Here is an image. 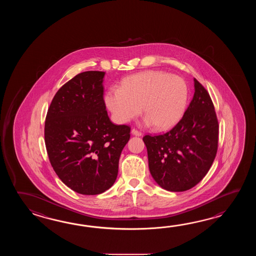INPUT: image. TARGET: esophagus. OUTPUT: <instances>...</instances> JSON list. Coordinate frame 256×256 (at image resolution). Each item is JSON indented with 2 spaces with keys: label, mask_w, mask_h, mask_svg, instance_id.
<instances>
[{
  "label": "esophagus",
  "mask_w": 256,
  "mask_h": 256,
  "mask_svg": "<svg viewBox=\"0 0 256 256\" xmlns=\"http://www.w3.org/2000/svg\"><path fill=\"white\" fill-rule=\"evenodd\" d=\"M132 134H134V136H142V132H140V130H136V129H132Z\"/></svg>",
  "instance_id": "34e87169"
}]
</instances>
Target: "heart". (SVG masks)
Here are the masks:
<instances>
[{
  "mask_svg": "<svg viewBox=\"0 0 256 256\" xmlns=\"http://www.w3.org/2000/svg\"><path fill=\"white\" fill-rule=\"evenodd\" d=\"M188 98L185 80L168 72L148 70L124 78L120 88H110L104 100L116 120L126 124L140 114L146 115L147 126L168 130L184 114Z\"/></svg>",
  "mask_w": 256,
  "mask_h": 256,
  "instance_id": "1",
  "label": "heart"
}]
</instances>
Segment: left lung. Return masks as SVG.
<instances>
[{
  "label": "left lung",
  "instance_id": "obj_1",
  "mask_svg": "<svg viewBox=\"0 0 256 256\" xmlns=\"http://www.w3.org/2000/svg\"><path fill=\"white\" fill-rule=\"evenodd\" d=\"M195 93L181 120L163 134L144 136L149 170L164 190H188L207 174L216 156L218 122L212 100L194 78Z\"/></svg>",
  "mask_w": 256,
  "mask_h": 256
}]
</instances>
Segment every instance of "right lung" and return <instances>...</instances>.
<instances>
[{"instance_id":"1","label":"right lung","mask_w":256,"mask_h":256,"mask_svg":"<svg viewBox=\"0 0 256 256\" xmlns=\"http://www.w3.org/2000/svg\"><path fill=\"white\" fill-rule=\"evenodd\" d=\"M104 72L85 71L56 93L44 122L49 161L61 181L82 195H98L116 180L130 126H115L104 100Z\"/></svg>"}]
</instances>
